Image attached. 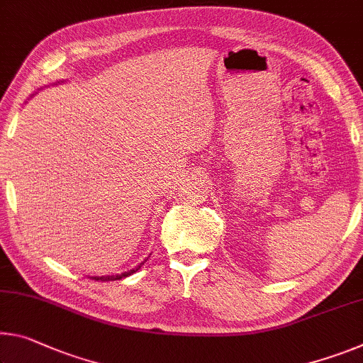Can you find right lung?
I'll list each match as a JSON object with an SVG mask.
<instances>
[{
  "instance_id": "right-lung-1",
  "label": "right lung",
  "mask_w": 363,
  "mask_h": 363,
  "mask_svg": "<svg viewBox=\"0 0 363 363\" xmlns=\"http://www.w3.org/2000/svg\"><path fill=\"white\" fill-rule=\"evenodd\" d=\"M148 260V258H145V260H143L140 264H137L135 268H132V269H129V272H124V273H121V274H113V276H91V278H94L95 281H116V279H123V278H128V276H130V274H134L135 272H139L140 269V267L143 263H145Z\"/></svg>"
}]
</instances>
